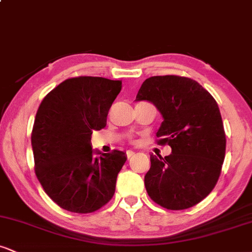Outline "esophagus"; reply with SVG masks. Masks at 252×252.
Here are the masks:
<instances>
[{
  "label": "esophagus",
  "instance_id": "obj_1",
  "mask_svg": "<svg viewBox=\"0 0 252 252\" xmlns=\"http://www.w3.org/2000/svg\"><path fill=\"white\" fill-rule=\"evenodd\" d=\"M134 154H135V153H134V152H132V150H126V158H131V156H132V155H134Z\"/></svg>",
  "mask_w": 252,
  "mask_h": 252
}]
</instances>
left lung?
I'll return each instance as SVG.
<instances>
[{
	"instance_id": "obj_1",
	"label": "left lung",
	"mask_w": 252,
	"mask_h": 252,
	"mask_svg": "<svg viewBox=\"0 0 252 252\" xmlns=\"http://www.w3.org/2000/svg\"><path fill=\"white\" fill-rule=\"evenodd\" d=\"M136 100L152 102L163 117L158 144L168 156L150 154L144 185L153 201L167 210H186L215 189L225 158L226 137L218 104L195 80L180 76L146 79Z\"/></svg>"
}]
</instances>
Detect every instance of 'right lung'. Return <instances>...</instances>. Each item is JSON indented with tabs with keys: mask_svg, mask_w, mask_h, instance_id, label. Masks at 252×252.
<instances>
[{
	"mask_svg": "<svg viewBox=\"0 0 252 252\" xmlns=\"http://www.w3.org/2000/svg\"><path fill=\"white\" fill-rule=\"evenodd\" d=\"M121 80L68 78L46 94L34 120V169L43 190L62 209L91 213L111 200L126 154L92 156L91 135L105 128Z\"/></svg>",
	"mask_w": 252,
	"mask_h": 252,
	"instance_id": "1",
	"label": "right lung"
}]
</instances>
